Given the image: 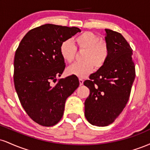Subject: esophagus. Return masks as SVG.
I'll use <instances>...</instances> for the list:
<instances>
[{
  "label": "esophagus",
  "instance_id": "obj_1",
  "mask_svg": "<svg viewBox=\"0 0 150 150\" xmlns=\"http://www.w3.org/2000/svg\"><path fill=\"white\" fill-rule=\"evenodd\" d=\"M79 82H80V85H83V82H84V80H82V79H79Z\"/></svg>",
  "mask_w": 150,
  "mask_h": 150
}]
</instances>
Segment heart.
I'll use <instances>...</instances> for the list:
<instances>
[{
  "label": "heart",
  "instance_id": "heart-1",
  "mask_svg": "<svg viewBox=\"0 0 150 150\" xmlns=\"http://www.w3.org/2000/svg\"><path fill=\"white\" fill-rule=\"evenodd\" d=\"M71 42L65 41L61 44L60 53L65 62L73 63L76 56L77 49L84 51L82 56V63H76L67 70L69 75L85 78L89 76L96 68L104 66L109 55L108 46L105 41L100 40L97 34L91 32H85L77 36Z\"/></svg>",
  "mask_w": 150,
  "mask_h": 150
}]
</instances>
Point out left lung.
Here are the masks:
<instances>
[{"instance_id": "8db88e82", "label": "left lung", "mask_w": 150, "mask_h": 150, "mask_svg": "<svg viewBox=\"0 0 150 150\" xmlns=\"http://www.w3.org/2000/svg\"><path fill=\"white\" fill-rule=\"evenodd\" d=\"M105 31L109 49L107 61L84 82L90 92L85 101V116L97 126H106L118 118L128 103L135 77L130 44L121 34Z\"/></svg>"}]
</instances>
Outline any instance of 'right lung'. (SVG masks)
<instances>
[{
	"instance_id": "1",
	"label": "right lung",
	"mask_w": 150,
	"mask_h": 150,
	"mask_svg": "<svg viewBox=\"0 0 150 150\" xmlns=\"http://www.w3.org/2000/svg\"><path fill=\"white\" fill-rule=\"evenodd\" d=\"M75 27L46 24L29 31L15 51L14 84L21 105L29 116L43 126L60 121L66 99L78 87L77 76L58 80L65 68L60 47L80 32Z\"/></svg>"
}]
</instances>
